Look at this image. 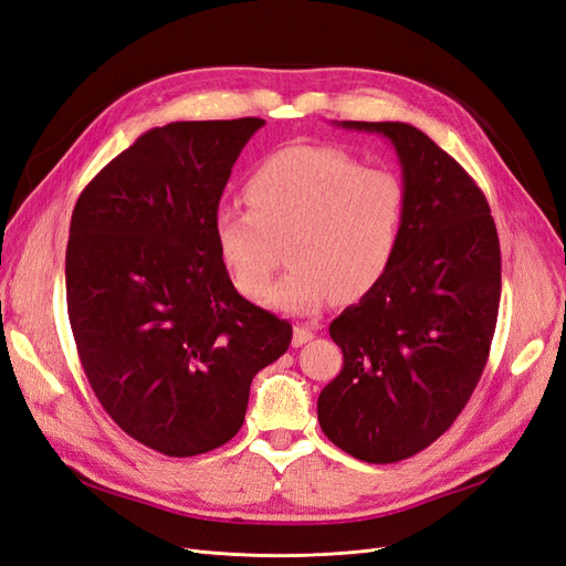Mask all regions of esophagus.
<instances>
[{
    "label": "esophagus",
    "mask_w": 566,
    "mask_h": 566,
    "mask_svg": "<svg viewBox=\"0 0 566 566\" xmlns=\"http://www.w3.org/2000/svg\"><path fill=\"white\" fill-rule=\"evenodd\" d=\"M316 335H314V328L312 325H306V323H302V325H295V333H293V347H302V345H306V342H312Z\"/></svg>",
    "instance_id": "1"
}]
</instances>
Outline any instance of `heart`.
Wrapping results in <instances>:
<instances>
[{"label":"heart","instance_id":"b5f03b06","mask_svg":"<svg viewBox=\"0 0 566 566\" xmlns=\"http://www.w3.org/2000/svg\"><path fill=\"white\" fill-rule=\"evenodd\" d=\"M248 210L221 205L212 217L219 262L238 293L260 300L281 264H293L271 287L269 304L314 312L337 290L358 297L397 256L406 188L382 167H361L331 146L293 144L252 167Z\"/></svg>","mask_w":566,"mask_h":566}]
</instances>
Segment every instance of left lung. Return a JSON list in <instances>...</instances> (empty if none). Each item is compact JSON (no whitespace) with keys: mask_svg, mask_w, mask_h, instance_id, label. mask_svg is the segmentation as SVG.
I'll return each instance as SVG.
<instances>
[{"mask_svg":"<svg viewBox=\"0 0 566 566\" xmlns=\"http://www.w3.org/2000/svg\"><path fill=\"white\" fill-rule=\"evenodd\" d=\"M380 134L406 188L401 243L385 276L333 323L345 356L318 397L337 449L397 462L449 430L482 378L501 302V245L484 193L406 123H335Z\"/></svg>","mask_w":566,"mask_h":566,"instance_id":"left-lung-1","label":"left lung"}]
</instances>
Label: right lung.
Listing matches in <instances>:
<instances>
[{
  "label": "right lung",
  "mask_w": 566,
  "mask_h": 566,
  "mask_svg": "<svg viewBox=\"0 0 566 566\" xmlns=\"http://www.w3.org/2000/svg\"><path fill=\"white\" fill-rule=\"evenodd\" d=\"M262 117L169 123L142 134L84 188L65 250L67 318L106 413L172 458L241 430L256 373L293 325L238 295L212 217Z\"/></svg>",
  "instance_id": "add662e5"
}]
</instances>
